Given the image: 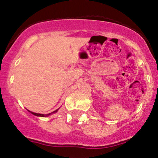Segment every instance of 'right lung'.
I'll list each match as a JSON object with an SVG mask.
<instances>
[{
	"instance_id": "right-lung-1",
	"label": "right lung",
	"mask_w": 158,
	"mask_h": 158,
	"mask_svg": "<svg viewBox=\"0 0 158 158\" xmlns=\"http://www.w3.org/2000/svg\"><path fill=\"white\" fill-rule=\"evenodd\" d=\"M58 110H59V109H56V110L53 111V112H52V113H49V114H41V113H33V112H31V111H29V110H28V111H29L30 113H32V114L35 115V116H41V117H46V116H50L51 114H53V113H56Z\"/></svg>"
}]
</instances>
